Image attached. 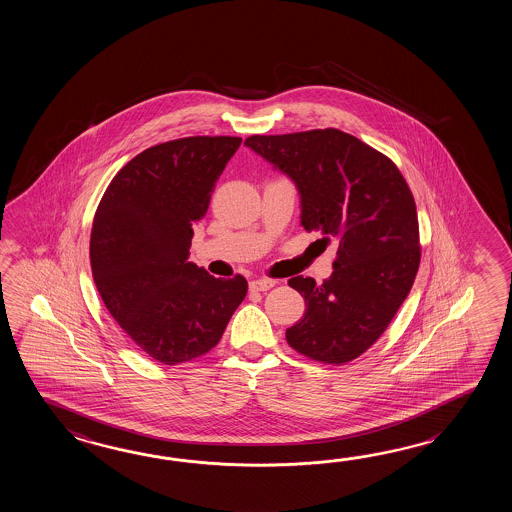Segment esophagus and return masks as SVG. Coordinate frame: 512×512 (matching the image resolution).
Segmentation results:
<instances>
[{"mask_svg":"<svg viewBox=\"0 0 512 512\" xmlns=\"http://www.w3.org/2000/svg\"><path fill=\"white\" fill-rule=\"evenodd\" d=\"M249 285H251V291H269L271 287L276 285V280H271V278H258V280H252Z\"/></svg>","mask_w":512,"mask_h":512,"instance_id":"obj_1","label":"esophagus"}]
</instances>
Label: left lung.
Here are the masks:
<instances>
[{"label":"left lung","mask_w":512,"mask_h":512,"mask_svg":"<svg viewBox=\"0 0 512 512\" xmlns=\"http://www.w3.org/2000/svg\"><path fill=\"white\" fill-rule=\"evenodd\" d=\"M245 144L296 183L304 229L338 245L329 280H289L305 313L285 331L287 344L322 364L357 359L390 326L419 269L410 186L390 157L337 128L251 135Z\"/></svg>","instance_id":"8db88e82"}]
</instances>
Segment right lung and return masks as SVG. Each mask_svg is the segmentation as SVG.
Masks as SVG:
<instances>
[{"label": "right lung", "mask_w": 512, "mask_h": 512, "mask_svg": "<svg viewBox=\"0 0 512 512\" xmlns=\"http://www.w3.org/2000/svg\"><path fill=\"white\" fill-rule=\"evenodd\" d=\"M240 137H185L135 155L98 203L89 261L98 294L137 348L175 366L216 348L247 294V280H223L188 261L192 225Z\"/></svg>", "instance_id": "add662e5"}]
</instances>
